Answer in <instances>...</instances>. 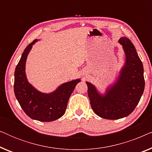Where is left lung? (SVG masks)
<instances>
[{
	"mask_svg": "<svg viewBox=\"0 0 152 152\" xmlns=\"http://www.w3.org/2000/svg\"><path fill=\"white\" fill-rule=\"evenodd\" d=\"M119 42L125 53L126 62L117 82L104 95L99 94L91 83L86 82L93 111L107 120L120 119L132 113L145 89L142 63L134 44L126 37L120 38Z\"/></svg>",
	"mask_w": 152,
	"mask_h": 152,
	"instance_id": "obj_1",
	"label": "left lung"
}]
</instances>
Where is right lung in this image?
<instances>
[{"label":"right lung","mask_w":152,"mask_h":152,"mask_svg":"<svg viewBox=\"0 0 152 152\" xmlns=\"http://www.w3.org/2000/svg\"><path fill=\"white\" fill-rule=\"evenodd\" d=\"M37 41H33L26 47L16 66L14 94L23 110L30 118L41 122H52L65 113L68 99L80 80L64 83L49 94L39 92L29 84L25 72L26 62L29 52Z\"/></svg>","instance_id":"obj_1"}]
</instances>
